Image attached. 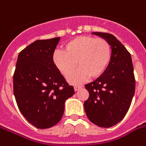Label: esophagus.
I'll return each instance as SVG.
<instances>
[{"instance_id": "1", "label": "esophagus", "mask_w": 146, "mask_h": 146, "mask_svg": "<svg viewBox=\"0 0 146 146\" xmlns=\"http://www.w3.org/2000/svg\"><path fill=\"white\" fill-rule=\"evenodd\" d=\"M81 88H82V87L80 86H74V90H75V91L76 92V91H78L79 89H81Z\"/></svg>"}]
</instances>
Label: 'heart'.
Instances as JSON below:
<instances>
[{
    "mask_svg": "<svg viewBox=\"0 0 146 146\" xmlns=\"http://www.w3.org/2000/svg\"><path fill=\"white\" fill-rule=\"evenodd\" d=\"M111 57V45L103 38L93 36H79L64 44V51L56 50L53 64L62 75L66 77L76 67L77 71L67 79L71 84H81L90 76L100 77L108 68Z\"/></svg>",
    "mask_w": 146,
    "mask_h": 146,
    "instance_id": "b5f03b06",
    "label": "heart"
}]
</instances>
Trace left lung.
Instances as JSON below:
<instances>
[{
  "label": "left lung",
  "instance_id": "1",
  "mask_svg": "<svg viewBox=\"0 0 146 146\" xmlns=\"http://www.w3.org/2000/svg\"><path fill=\"white\" fill-rule=\"evenodd\" d=\"M108 41L111 48V61L104 74L86 84L89 98L84 109L89 120L100 127H111L127 114L135 93V76L131 55L115 36L92 33Z\"/></svg>",
  "mask_w": 146,
  "mask_h": 146
}]
</instances>
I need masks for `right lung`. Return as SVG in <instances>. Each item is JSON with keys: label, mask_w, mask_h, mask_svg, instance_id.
Instances as JSON below:
<instances>
[{"label": "right lung", "mask_w": 146, "mask_h": 146, "mask_svg": "<svg viewBox=\"0 0 146 146\" xmlns=\"http://www.w3.org/2000/svg\"><path fill=\"white\" fill-rule=\"evenodd\" d=\"M60 39L37 40L21 50L17 58L13 94L22 114L38 129L57 124L66 100L75 92L53 64Z\"/></svg>", "instance_id": "add662e5"}]
</instances>
